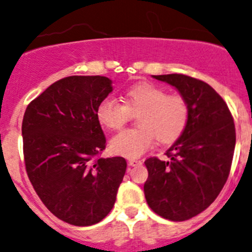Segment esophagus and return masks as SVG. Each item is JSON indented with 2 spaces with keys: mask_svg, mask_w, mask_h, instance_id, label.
<instances>
[{
  "mask_svg": "<svg viewBox=\"0 0 252 252\" xmlns=\"http://www.w3.org/2000/svg\"><path fill=\"white\" fill-rule=\"evenodd\" d=\"M142 164V161L139 159H128V165L129 166H137Z\"/></svg>",
  "mask_w": 252,
  "mask_h": 252,
  "instance_id": "1",
  "label": "esophagus"
}]
</instances>
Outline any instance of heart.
Here are the masks:
<instances>
[{
	"mask_svg": "<svg viewBox=\"0 0 252 252\" xmlns=\"http://www.w3.org/2000/svg\"><path fill=\"white\" fill-rule=\"evenodd\" d=\"M136 113L139 128L125 129L110 139L109 148L115 155L139 157L153 147L155 137L162 144L173 143L186 131L190 115L183 95L167 94L164 88L148 82L128 88L124 104L108 97L97 107L98 121L109 129L121 128Z\"/></svg>",
	"mask_w": 252,
	"mask_h": 252,
	"instance_id": "b5f03b06",
	"label": "heart"
}]
</instances>
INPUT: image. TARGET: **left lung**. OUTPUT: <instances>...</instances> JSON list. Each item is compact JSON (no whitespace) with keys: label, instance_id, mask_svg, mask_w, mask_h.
I'll return each instance as SVG.
<instances>
[{"label":"left lung","instance_id":"obj_1","mask_svg":"<svg viewBox=\"0 0 252 252\" xmlns=\"http://www.w3.org/2000/svg\"><path fill=\"white\" fill-rule=\"evenodd\" d=\"M189 104L188 126L166 152L168 160L144 161V194L150 209L171 221H186L210 206L227 182L235 148V126L221 95L201 80L182 74L153 75Z\"/></svg>","mask_w":252,"mask_h":252}]
</instances>
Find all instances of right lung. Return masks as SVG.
I'll return each mask as SVG.
<instances>
[{"label": "right lung", "mask_w": 252, "mask_h": 252, "mask_svg": "<svg viewBox=\"0 0 252 252\" xmlns=\"http://www.w3.org/2000/svg\"><path fill=\"white\" fill-rule=\"evenodd\" d=\"M105 76H69L28 105L23 119L25 168L49 211L72 225L100 222L126 172L124 158H99L105 136L97 107L113 91Z\"/></svg>", "instance_id": "obj_1"}]
</instances>
